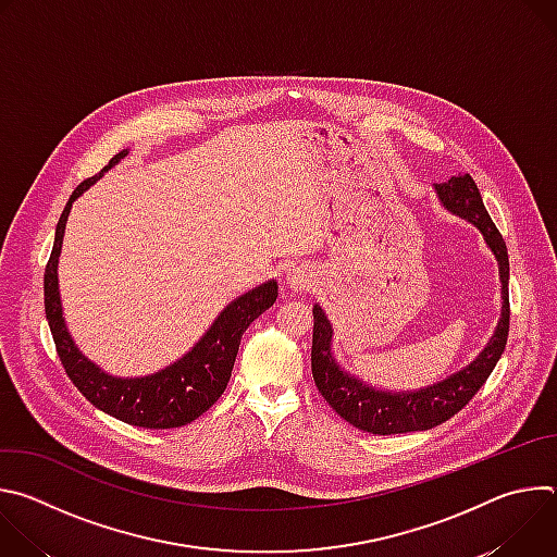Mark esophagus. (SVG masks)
Masks as SVG:
<instances>
[{
	"label": "esophagus",
	"mask_w": 557,
	"mask_h": 557,
	"mask_svg": "<svg viewBox=\"0 0 557 557\" xmlns=\"http://www.w3.org/2000/svg\"><path fill=\"white\" fill-rule=\"evenodd\" d=\"M286 286H288L293 293H306V290H310V288L314 286V277H312V273H310L308 269L297 267V269H290V271H288V275H286Z\"/></svg>",
	"instance_id": "34e87169"
}]
</instances>
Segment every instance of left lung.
<instances>
[{
	"label": "left lung",
	"mask_w": 557,
	"mask_h": 557,
	"mask_svg": "<svg viewBox=\"0 0 557 557\" xmlns=\"http://www.w3.org/2000/svg\"><path fill=\"white\" fill-rule=\"evenodd\" d=\"M441 205L454 215L471 222L485 237L487 247L496 256L500 284H503V310L498 326L485 346V350L475 357L462 370L449 374L447 379L412 389V392H387L376 389L361 379L348 374L333 357V326L326 312L314 304L312 308V350L310 366L317 389L322 392L329 406L346 419L350 425L387 436V434H406L432 430L456 412H460L471 396L479 392L496 368L498 359L505 352L509 335V256L500 231L492 222L481 191L475 187L469 174L451 176L447 183L434 185Z\"/></svg>",
	"instance_id": "1"
}]
</instances>
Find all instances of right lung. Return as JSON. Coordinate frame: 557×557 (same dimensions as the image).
<instances>
[{
    "mask_svg": "<svg viewBox=\"0 0 557 557\" xmlns=\"http://www.w3.org/2000/svg\"><path fill=\"white\" fill-rule=\"evenodd\" d=\"M125 156L127 149L119 151L95 178H88L78 185L72 191L57 222L52 253L44 273L46 320L57 346V355L70 381L95 408L136 428L170 430L196 421L220 399V394L228 383L237 348H240V339L249 324L256 322L267 308L275 304L277 282L269 280L258 288L233 299L187 355H183L178 361L153 374L129 379L112 376L103 372L97 363H92L76 348L72 335L65 329L57 264L72 202L86 189H90Z\"/></svg>",
    "mask_w": 557,
    "mask_h": 557,
    "instance_id": "right-lung-1",
    "label": "right lung"
}]
</instances>
